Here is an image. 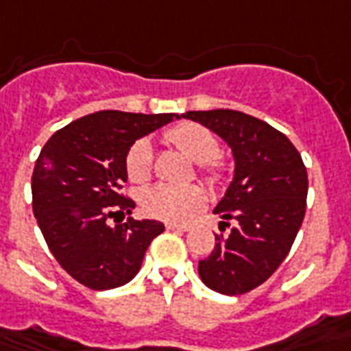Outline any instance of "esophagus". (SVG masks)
Segmentation results:
<instances>
[{
	"instance_id": "34e87169",
	"label": "esophagus",
	"mask_w": 351,
	"mask_h": 351,
	"mask_svg": "<svg viewBox=\"0 0 351 351\" xmlns=\"http://www.w3.org/2000/svg\"><path fill=\"white\" fill-rule=\"evenodd\" d=\"M165 228H167V230H173V232H188V230H190L188 226H184V224H175V222H167Z\"/></svg>"
}]
</instances>
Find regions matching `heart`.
<instances>
[{"label": "heart", "instance_id": "obj_1", "mask_svg": "<svg viewBox=\"0 0 351 351\" xmlns=\"http://www.w3.org/2000/svg\"><path fill=\"white\" fill-rule=\"evenodd\" d=\"M167 141L197 163L199 173L210 186L224 182L228 165L218 156V141L207 127L186 121L169 129ZM125 173L133 184H146L154 173V148L150 141L133 142L125 156ZM205 192L199 186L156 184L141 193L142 210L152 218L165 222H186L205 207Z\"/></svg>", "mask_w": 351, "mask_h": 351}]
</instances>
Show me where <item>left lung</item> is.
<instances>
[{"label": "left lung", "mask_w": 351, "mask_h": 351, "mask_svg": "<svg viewBox=\"0 0 351 351\" xmlns=\"http://www.w3.org/2000/svg\"><path fill=\"white\" fill-rule=\"evenodd\" d=\"M186 119L205 125L232 148L234 180L218 201L215 215L226 237L199 261V278L220 295H245L279 268L302 226L308 173L300 154L285 134L262 119L235 110L186 112Z\"/></svg>", "instance_id": "8db88e82"}]
</instances>
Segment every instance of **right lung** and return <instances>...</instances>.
Returning <instances> with one entry per match:
<instances>
[{
    "mask_svg": "<svg viewBox=\"0 0 351 351\" xmlns=\"http://www.w3.org/2000/svg\"><path fill=\"white\" fill-rule=\"evenodd\" d=\"M175 114L104 110L56 131L32 175V205L49 251L62 268L93 291L116 289L138 274L144 252L165 226L125 218L134 201L121 193L125 156L134 141L173 121Z\"/></svg>",
    "mask_w": 351,
    "mask_h": 351,
    "instance_id": "obj_1",
    "label": "right lung"
}]
</instances>
